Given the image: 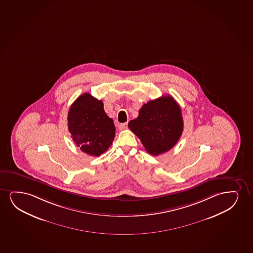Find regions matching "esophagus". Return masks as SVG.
<instances>
[{
	"instance_id": "esophagus-1",
	"label": "esophagus",
	"mask_w": 253,
	"mask_h": 253,
	"mask_svg": "<svg viewBox=\"0 0 253 253\" xmlns=\"http://www.w3.org/2000/svg\"><path fill=\"white\" fill-rule=\"evenodd\" d=\"M127 128H128L127 123H126V124H121V125H118V129H119V130H124V129H126Z\"/></svg>"
}]
</instances>
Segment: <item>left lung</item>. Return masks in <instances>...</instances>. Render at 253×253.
<instances>
[{
  "label": "left lung",
  "instance_id": "1",
  "mask_svg": "<svg viewBox=\"0 0 253 253\" xmlns=\"http://www.w3.org/2000/svg\"><path fill=\"white\" fill-rule=\"evenodd\" d=\"M128 128L141 140L148 154L157 156L176 145L184 128L180 106L170 95L148 101Z\"/></svg>",
  "mask_w": 253,
  "mask_h": 253
}]
</instances>
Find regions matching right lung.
Listing matches in <instances>:
<instances>
[{"label":"right lung","mask_w":253,"mask_h":253,"mask_svg":"<svg viewBox=\"0 0 253 253\" xmlns=\"http://www.w3.org/2000/svg\"><path fill=\"white\" fill-rule=\"evenodd\" d=\"M68 128L76 146L92 156L105 153L115 137L113 120L106 115L103 102L87 92L78 97L69 109Z\"/></svg>","instance_id":"right-lung-1"}]
</instances>
